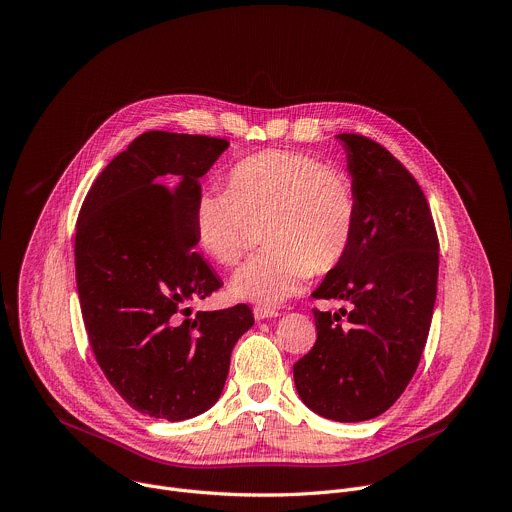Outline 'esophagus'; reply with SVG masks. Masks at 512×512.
<instances>
[{"mask_svg":"<svg viewBox=\"0 0 512 512\" xmlns=\"http://www.w3.org/2000/svg\"><path fill=\"white\" fill-rule=\"evenodd\" d=\"M279 311L275 309H269V307H253V317L257 321H263V319H269V317H277Z\"/></svg>","mask_w":512,"mask_h":512,"instance_id":"esophagus-1","label":"esophagus"}]
</instances>
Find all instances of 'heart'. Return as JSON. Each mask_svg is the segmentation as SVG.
Segmentation results:
<instances>
[{
  "mask_svg": "<svg viewBox=\"0 0 512 512\" xmlns=\"http://www.w3.org/2000/svg\"><path fill=\"white\" fill-rule=\"evenodd\" d=\"M267 247L231 281L237 297L279 305L315 271L342 261L356 235L358 195L342 170L295 150H263L229 170L227 189L199 195L193 235L201 251L233 267L249 249L251 221H263Z\"/></svg>",
  "mask_w": 512,
  "mask_h": 512,
  "instance_id": "obj_1",
  "label": "heart"
}]
</instances>
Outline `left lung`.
Here are the masks:
<instances>
[{
  "mask_svg": "<svg viewBox=\"0 0 512 512\" xmlns=\"http://www.w3.org/2000/svg\"><path fill=\"white\" fill-rule=\"evenodd\" d=\"M348 152L358 223L348 255L327 271L315 299L352 311L313 309L315 346L293 364L299 398L335 422L384 414L410 384L430 331L438 283V235L408 168L362 134H337Z\"/></svg>",
  "mask_w": 512,
  "mask_h": 512,
  "instance_id": "obj_1",
  "label": "left lung"
}]
</instances>
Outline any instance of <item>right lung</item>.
I'll use <instances>...</instances> for the list:
<instances>
[{
    "label": "right lung",
    "instance_id": "add662e5",
    "mask_svg": "<svg viewBox=\"0 0 512 512\" xmlns=\"http://www.w3.org/2000/svg\"><path fill=\"white\" fill-rule=\"evenodd\" d=\"M225 138L150 130L114 156L90 187L76 223V285L90 348L122 400L179 422L221 396L249 305L197 311L223 283L193 251L199 179Z\"/></svg>",
    "mask_w": 512,
    "mask_h": 512
}]
</instances>
